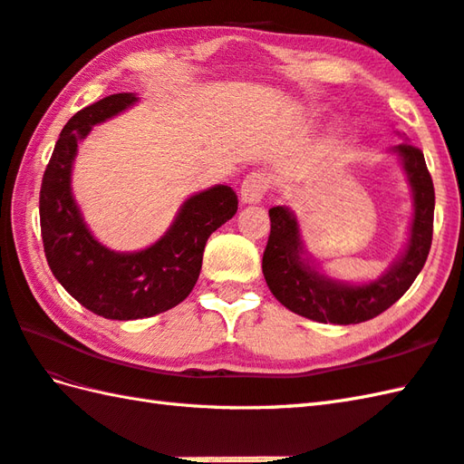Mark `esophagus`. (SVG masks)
<instances>
[{
    "label": "esophagus",
    "mask_w": 464,
    "mask_h": 464,
    "mask_svg": "<svg viewBox=\"0 0 464 464\" xmlns=\"http://www.w3.org/2000/svg\"><path fill=\"white\" fill-rule=\"evenodd\" d=\"M269 189V177L261 173V171H255L249 173L247 177L243 179L241 185V201L243 203H259L265 193Z\"/></svg>",
    "instance_id": "1"
}]
</instances>
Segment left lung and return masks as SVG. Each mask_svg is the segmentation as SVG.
Returning <instances> with one entry per match:
<instances>
[{
	"label": "left lung",
	"instance_id": "left-lung-1",
	"mask_svg": "<svg viewBox=\"0 0 464 464\" xmlns=\"http://www.w3.org/2000/svg\"><path fill=\"white\" fill-rule=\"evenodd\" d=\"M412 189V221L405 251L379 279L351 285L314 267L303 247L297 217L289 207H271V233L263 253V275L271 293L289 311L317 323L354 324L377 317L409 291L425 267L432 243L435 187L419 147H392Z\"/></svg>",
	"mask_w": 464,
	"mask_h": 464
}]
</instances>
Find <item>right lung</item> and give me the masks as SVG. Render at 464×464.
<instances>
[{
    "mask_svg": "<svg viewBox=\"0 0 464 464\" xmlns=\"http://www.w3.org/2000/svg\"><path fill=\"white\" fill-rule=\"evenodd\" d=\"M135 102V93H115L77 111L59 133L39 191L44 251L53 277L85 309L113 321L153 317L179 304L199 279L209 235L237 213L231 187L215 185L191 195L147 249L117 253L93 237L72 193L77 143Z\"/></svg>",
    "mask_w": 464,
    "mask_h": 464,
    "instance_id": "right-lung-1",
    "label": "right lung"
}]
</instances>
